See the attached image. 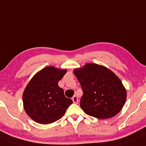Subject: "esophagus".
<instances>
[{
  "label": "esophagus",
  "mask_w": 146,
  "mask_h": 146,
  "mask_svg": "<svg viewBox=\"0 0 146 146\" xmlns=\"http://www.w3.org/2000/svg\"><path fill=\"white\" fill-rule=\"evenodd\" d=\"M72 100L74 104H78V102H79L78 99V98H77L76 96H75V95L72 98Z\"/></svg>",
  "instance_id": "obj_1"
}]
</instances>
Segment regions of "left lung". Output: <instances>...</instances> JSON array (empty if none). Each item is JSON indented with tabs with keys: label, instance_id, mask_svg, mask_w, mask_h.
Segmentation results:
<instances>
[{
	"label": "left lung",
	"instance_id": "left-lung-1",
	"mask_svg": "<svg viewBox=\"0 0 146 146\" xmlns=\"http://www.w3.org/2000/svg\"><path fill=\"white\" fill-rule=\"evenodd\" d=\"M83 92L80 106L89 116L106 119L121 110L127 91L116 75L104 66L87 64L74 70Z\"/></svg>",
	"mask_w": 146,
	"mask_h": 146
}]
</instances>
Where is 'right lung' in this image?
<instances>
[{
    "instance_id": "add662e5",
    "label": "right lung",
    "mask_w": 146,
    "mask_h": 146,
    "mask_svg": "<svg viewBox=\"0 0 146 146\" xmlns=\"http://www.w3.org/2000/svg\"><path fill=\"white\" fill-rule=\"evenodd\" d=\"M66 72L48 66L36 74L27 85L23 94V107L35 122L43 125L54 123L64 116L72 104L58 86Z\"/></svg>"
}]
</instances>
